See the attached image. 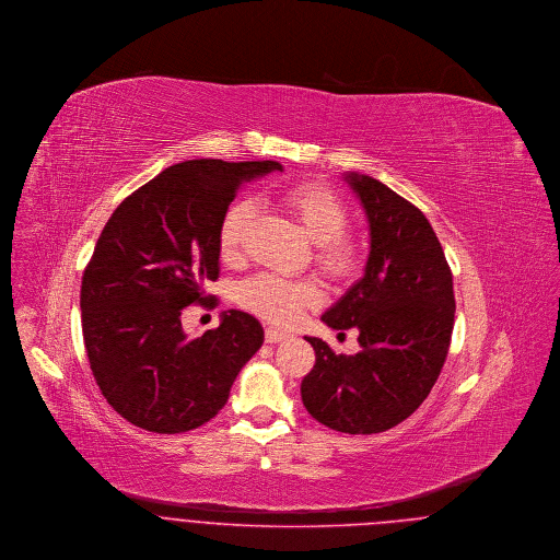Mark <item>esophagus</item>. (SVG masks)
Instances as JSON below:
<instances>
[{"mask_svg":"<svg viewBox=\"0 0 560 560\" xmlns=\"http://www.w3.org/2000/svg\"><path fill=\"white\" fill-rule=\"evenodd\" d=\"M264 336H266V342H270V345H277V342H283V340H288L292 334H290V331H283V329L266 328Z\"/></svg>","mask_w":560,"mask_h":560,"instance_id":"esophagus-1","label":"esophagus"}]
</instances>
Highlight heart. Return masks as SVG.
<instances>
[{"label": "heart", "mask_w": 560, "mask_h": 560, "mask_svg": "<svg viewBox=\"0 0 560 560\" xmlns=\"http://www.w3.org/2000/svg\"><path fill=\"white\" fill-rule=\"evenodd\" d=\"M281 205L296 218L311 241H315L313 260L334 281L351 279L362 266L360 241L345 231L349 213L340 197L326 184H298L281 195ZM254 215V205L245 198L231 202L218 226V252L224 262L241 254L243 232ZM322 300L315 281L283 279L260 272L236 285V302L264 319L288 326L296 322L306 306Z\"/></svg>", "instance_id": "obj_1"}]
</instances>
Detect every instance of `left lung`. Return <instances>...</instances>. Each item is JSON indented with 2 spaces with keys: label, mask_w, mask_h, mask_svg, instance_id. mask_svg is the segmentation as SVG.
<instances>
[{
  "label": "left lung",
  "mask_w": 560,
  "mask_h": 560,
  "mask_svg": "<svg viewBox=\"0 0 560 560\" xmlns=\"http://www.w3.org/2000/svg\"><path fill=\"white\" fill-rule=\"evenodd\" d=\"M370 224L363 277L322 315L358 328L360 351L304 336L315 365L300 394L313 419L342 433H381L408 419L435 385L455 324L453 272L428 218L383 182L347 173Z\"/></svg>",
  "instance_id": "obj_1"
}]
</instances>
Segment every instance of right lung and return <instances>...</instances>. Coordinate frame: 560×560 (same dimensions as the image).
Here are the masks:
<instances>
[{
    "label": "right lung",
    "mask_w": 560,
    "mask_h": 560,
    "mask_svg": "<svg viewBox=\"0 0 560 560\" xmlns=\"http://www.w3.org/2000/svg\"><path fill=\"white\" fill-rule=\"evenodd\" d=\"M283 171L275 161L213 159L168 166L125 198L84 268L80 308L93 376L137 428L182 433L211 421L264 329L243 311L188 338L182 313L220 275L218 226L243 182Z\"/></svg>",
    "instance_id": "add662e5"
}]
</instances>
